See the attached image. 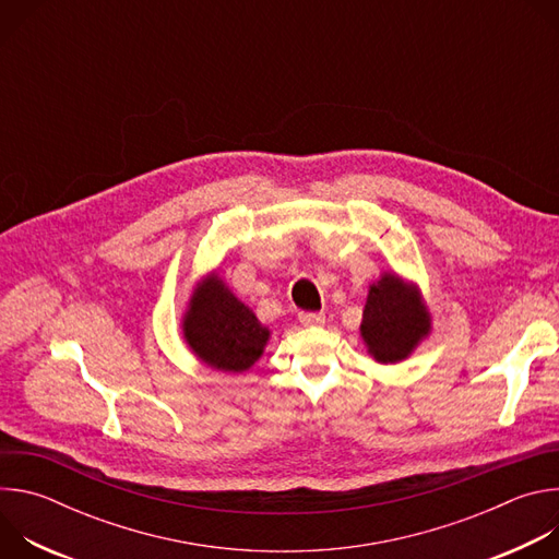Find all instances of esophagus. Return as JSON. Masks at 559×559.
Instances as JSON below:
<instances>
[{"mask_svg": "<svg viewBox=\"0 0 559 559\" xmlns=\"http://www.w3.org/2000/svg\"><path fill=\"white\" fill-rule=\"evenodd\" d=\"M298 321H300V325H305V328H318V325H323V323H325V313L302 311V313L298 316Z\"/></svg>", "mask_w": 559, "mask_h": 559, "instance_id": "esophagus-1", "label": "esophagus"}]
</instances>
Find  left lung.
<instances>
[{
  "label": "left lung",
  "instance_id": "left-lung-1",
  "mask_svg": "<svg viewBox=\"0 0 559 559\" xmlns=\"http://www.w3.org/2000/svg\"><path fill=\"white\" fill-rule=\"evenodd\" d=\"M431 334V313L420 287L395 272H382L369 285L360 338L367 354L380 365L407 360Z\"/></svg>",
  "mask_w": 559,
  "mask_h": 559
}]
</instances>
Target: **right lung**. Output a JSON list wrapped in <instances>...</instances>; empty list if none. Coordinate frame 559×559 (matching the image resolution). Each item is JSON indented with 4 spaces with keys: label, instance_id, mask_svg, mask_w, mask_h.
Segmentation results:
<instances>
[{
    "label": "right lung",
    "instance_id": "obj_1",
    "mask_svg": "<svg viewBox=\"0 0 559 559\" xmlns=\"http://www.w3.org/2000/svg\"><path fill=\"white\" fill-rule=\"evenodd\" d=\"M188 349L210 369L241 373L263 356L272 332L218 272L201 278L181 321Z\"/></svg>",
    "mask_w": 559,
    "mask_h": 559
}]
</instances>
